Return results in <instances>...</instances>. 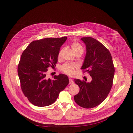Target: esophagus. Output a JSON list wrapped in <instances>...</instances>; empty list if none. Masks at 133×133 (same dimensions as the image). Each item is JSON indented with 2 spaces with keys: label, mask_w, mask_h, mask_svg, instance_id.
Here are the masks:
<instances>
[{
  "label": "esophagus",
  "mask_w": 133,
  "mask_h": 133,
  "mask_svg": "<svg viewBox=\"0 0 133 133\" xmlns=\"http://www.w3.org/2000/svg\"><path fill=\"white\" fill-rule=\"evenodd\" d=\"M69 84H70V85H71V84H73V83H74V82L73 80V79H69Z\"/></svg>",
  "instance_id": "1"
}]
</instances>
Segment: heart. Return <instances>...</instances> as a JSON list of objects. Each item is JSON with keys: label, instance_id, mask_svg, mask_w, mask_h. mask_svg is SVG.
I'll return each mask as SVG.
<instances>
[{"label": "heart", "instance_id": "b5f03b06", "mask_svg": "<svg viewBox=\"0 0 133 133\" xmlns=\"http://www.w3.org/2000/svg\"><path fill=\"white\" fill-rule=\"evenodd\" d=\"M71 48L74 53L81 51L83 52V48L81 46V45L78 43H73L71 45ZM60 55V53L59 54V56ZM76 68V66L73 64H66L62 65L61 67V69L64 73L68 74V75H73L75 73V69Z\"/></svg>", "mask_w": 133, "mask_h": 133}]
</instances>
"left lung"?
<instances>
[{"label": "left lung", "instance_id": "1", "mask_svg": "<svg viewBox=\"0 0 133 133\" xmlns=\"http://www.w3.org/2000/svg\"><path fill=\"white\" fill-rule=\"evenodd\" d=\"M81 40L86 47L81 68L89 73L92 81L74 80L80 87L79 93L74 98L79 106L91 108L98 106L108 96L113 85L115 69L112 57L105 46L92 37H83Z\"/></svg>", "mask_w": 133, "mask_h": 133}]
</instances>
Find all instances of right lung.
<instances>
[{"mask_svg":"<svg viewBox=\"0 0 133 133\" xmlns=\"http://www.w3.org/2000/svg\"><path fill=\"white\" fill-rule=\"evenodd\" d=\"M67 39L64 37L33 41L21 56L18 67L21 88L35 106L51 105L68 84V76L64 74L54 76L53 80L46 77L48 67L56 66L60 47Z\"/></svg>","mask_w":133,"mask_h":133,"instance_id":"obj_1","label":"right lung"}]
</instances>
